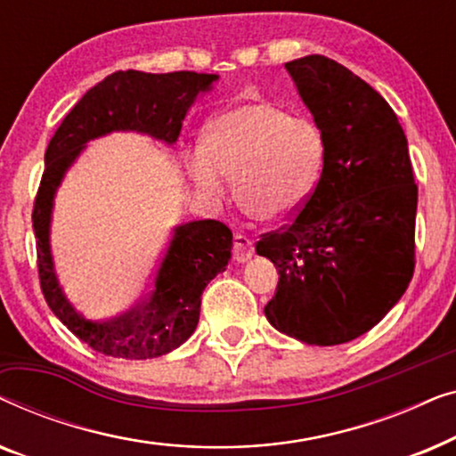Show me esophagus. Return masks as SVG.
I'll list each match as a JSON object with an SVG mask.
<instances>
[{
    "mask_svg": "<svg viewBox=\"0 0 456 456\" xmlns=\"http://www.w3.org/2000/svg\"><path fill=\"white\" fill-rule=\"evenodd\" d=\"M251 255H253V240L248 239V236H245V234H234V239H232V257L242 264V261L251 259Z\"/></svg>",
    "mask_w": 456,
    "mask_h": 456,
    "instance_id": "34e87169",
    "label": "esophagus"
}]
</instances>
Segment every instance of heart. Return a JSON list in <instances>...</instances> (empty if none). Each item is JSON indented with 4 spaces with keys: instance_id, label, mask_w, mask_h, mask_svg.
I'll use <instances>...</instances> for the list:
<instances>
[{
    "instance_id": "b5f03b06",
    "label": "heart",
    "mask_w": 456,
    "mask_h": 456,
    "mask_svg": "<svg viewBox=\"0 0 456 456\" xmlns=\"http://www.w3.org/2000/svg\"><path fill=\"white\" fill-rule=\"evenodd\" d=\"M201 147L189 161L197 189L220 197L222 176L236 178L239 208L259 222L295 216L315 191L326 159L322 128L272 102L222 111L205 128Z\"/></svg>"
}]
</instances>
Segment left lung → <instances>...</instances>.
Segmentation results:
<instances>
[{"mask_svg": "<svg viewBox=\"0 0 456 456\" xmlns=\"http://www.w3.org/2000/svg\"><path fill=\"white\" fill-rule=\"evenodd\" d=\"M286 70L322 128L326 159L292 222L255 245L280 276L264 311L305 345H342L370 332L413 278V166L396 114L357 74L317 53Z\"/></svg>", "mask_w": 456, "mask_h": 456, "instance_id": "left-lung-1", "label": "left lung"}]
</instances>
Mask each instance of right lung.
<instances>
[{
	"label": "right lung",
	"instance_id": "right-lung-1",
	"mask_svg": "<svg viewBox=\"0 0 456 456\" xmlns=\"http://www.w3.org/2000/svg\"><path fill=\"white\" fill-rule=\"evenodd\" d=\"M214 80L216 74L184 70L114 72L85 93L49 141L33 208L39 284L55 317L93 351L116 359H153L183 345L199 323L205 286L226 270L232 232L217 220L176 226L149 295L120 317L89 322L66 301L53 272L49 222L55 189L85 142L102 134L136 130L170 145L176 142L186 111Z\"/></svg>",
	"mask_w": 456,
	"mask_h": 456
}]
</instances>
